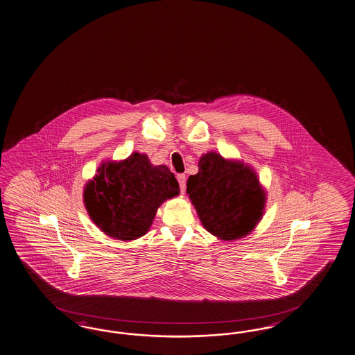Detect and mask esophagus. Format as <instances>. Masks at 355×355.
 <instances>
[{"instance_id":"obj_1","label":"esophagus","mask_w":355,"mask_h":355,"mask_svg":"<svg viewBox=\"0 0 355 355\" xmlns=\"http://www.w3.org/2000/svg\"><path fill=\"white\" fill-rule=\"evenodd\" d=\"M177 180H178V184H180L181 193H184V189H186V175L184 174H178Z\"/></svg>"}]
</instances>
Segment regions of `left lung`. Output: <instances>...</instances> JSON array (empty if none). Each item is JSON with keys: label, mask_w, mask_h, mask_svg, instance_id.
Listing matches in <instances>:
<instances>
[{"label": "left lung", "mask_w": 355, "mask_h": 355, "mask_svg": "<svg viewBox=\"0 0 355 355\" xmlns=\"http://www.w3.org/2000/svg\"><path fill=\"white\" fill-rule=\"evenodd\" d=\"M198 166L186 191L203 227L225 241L247 235L260 220L266 202L255 173L214 152L202 156Z\"/></svg>", "instance_id": "1"}]
</instances>
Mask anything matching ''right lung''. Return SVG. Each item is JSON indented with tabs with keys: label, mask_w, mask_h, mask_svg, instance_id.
<instances>
[{
	"label": "right lung",
	"mask_w": 355,
	"mask_h": 355,
	"mask_svg": "<svg viewBox=\"0 0 355 355\" xmlns=\"http://www.w3.org/2000/svg\"><path fill=\"white\" fill-rule=\"evenodd\" d=\"M98 173L85 186V207L103 232L121 241L145 235L159 205L180 193L169 168L153 166L140 153L105 162Z\"/></svg>",
	"instance_id": "obj_1"
}]
</instances>
